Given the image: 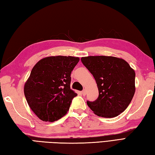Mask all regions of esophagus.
<instances>
[{"label": "esophagus", "instance_id": "esophagus-1", "mask_svg": "<svg viewBox=\"0 0 155 155\" xmlns=\"http://www.w3.org/2000/svg\"><path fill=\"white\" fill-rule=\"evenodd\" d=\"M81 94H82V95L85 96L86 94V90H84L82 92H81Z\"/></svg>", "mask_w": 155, "mask_h": 155}]
</instances>
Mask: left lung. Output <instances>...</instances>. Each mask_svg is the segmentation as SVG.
<instances>
[{
  "instance_id": "8db88e82",
  "label": "left lung",
  "mask_w": 155,
  "mask_h": 155,
  "mask_svg": "<svg viewBox=\"0 0 155 155\" xmlns=\"http://www.w3.org/2000/svg\"><path fill=\"white\" fill-rule=\"evenodd\" d=\"M84 66L94 76L99 95L87 104L95 115L111 118L124 112L136 90L135 71L127 61L111 56L81 57Z\"/></svg>"
}]
</instances>
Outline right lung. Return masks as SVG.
<instances>
[{
  "label": "right lung",
  "instance_id": "1",
  "mask_svg": "<svg viewBox=\"0 0 155 155\" xmlns=\"http://www.w3.org/2000/svg\"><path fill=\"white\" fill-rule=\"evenodd\" d=\"M79 61L71 56L47 57L32 68L23 90L29 107L42 121H57L68 113L78 95L70 88V75Z\"/></svg>",
  "mask_w": 155,
  "mask_h": 155
}]
</instances>
